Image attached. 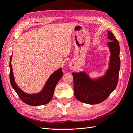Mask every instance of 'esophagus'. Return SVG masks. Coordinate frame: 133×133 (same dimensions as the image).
I'll return each mask as SVG.
<instances>
[{"label":"esophagus","mask_w":133,"mask_h":133,"mask_svg":"<svg viewBox=\"0 0 133 133\" xmlns=\"http://www.w3.org/2000/svg\"><path fill=\"white\" fill-rule=\"evenodd\" d=\"M69 66H70V68H71V69H74V66H73V63H70Z\"/></svg>","instance_id":"obj_1"}]
</instances>
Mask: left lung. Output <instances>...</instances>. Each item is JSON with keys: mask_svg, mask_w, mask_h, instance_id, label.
<instances>
[{"mask_svg": "<svg viewBox=\"0 0 133 133\" xmlns=\"http://www.w3.org/2000/svg\"><path fill=\"white\" fill-rule=\"evenodd\" d=\"M108 42L111 55L109 69L103 77L92 80L84 72L73 73L74 95L78 101L88 104H98L108 98L116 87L120 67V46L116 38L108 31Z\"/></svg>", "mask_w": 133, "mask_h": 133, "instance_id": "left-lung-1", "label": "left lung"}]
</instances>
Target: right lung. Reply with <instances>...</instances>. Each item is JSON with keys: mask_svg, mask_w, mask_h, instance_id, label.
Returning <instances> with one entry per match:
<instances>
[{"mask_svg": "<svg viewBox=\"0 0 133 133\" xmlns=\"http://www.w3.org/2000/svg\"><path fill=\"white\" fill-rule=\"evenodd\" d=\"M12 55L10 59V81L11 87L17 94L19 97L21 99V100L23 102L25 103L26 104L29 105L34 106H40L42 105L46 104L49 103L50 100L54 96L55 88L56 87V85L58 81L61 78L63 74L62 69L60 68L55 71L48 79L46 83L43 88V90L41 92L37 94H27L24 92L23 91H21L20 88L18 87V86L16 85V84L14 81V76L12 70V67L11 64Z\"/></svg>", "mask_w": 133, "mask_h": 133, "instance_id": "add662e5", "label": "right lung"}]
</instances>
